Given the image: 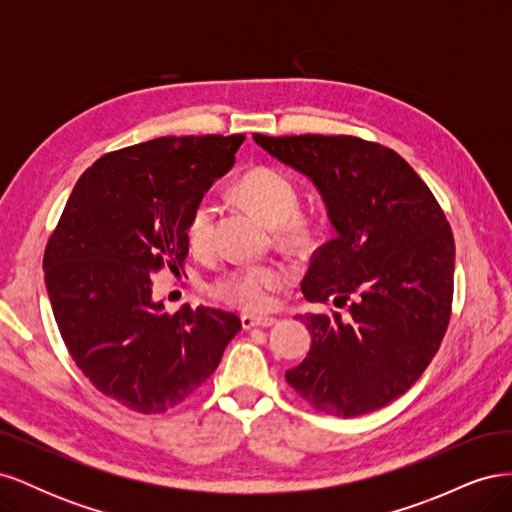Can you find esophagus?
Returning a JSON list of instances; mask_svg holds the SVG:
<instances>
[{"label":"esophagus","instance_id":"esophagus-1","mask_svg":"<svg viewBox=\"0 0 512 512\" xmlns=\"http://www.w3.org/2000/svg\"><path fill=\"white\" fill-rule=\"evenodd\" d=\"M277 320L271 316H250V314H243L241 316V327L243 329H254V327H273Z\"/></svg>","mask_w":512,"mask_h":512}]
</instances>
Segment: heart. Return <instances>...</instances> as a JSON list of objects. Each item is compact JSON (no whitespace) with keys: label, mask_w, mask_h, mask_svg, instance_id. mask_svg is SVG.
Instances as JSON below:
<instances>
[{"label":"heart","mask_w":512,"mask_h":512,"mask_svg":"<svg viewBox=\"0 0 512 512\" xmlns=\"http://www.w3.org/2000/svg\"><path fill=\"white\" fill-rule=\"evenodd\" d=\"M239 196L262 220L277 228L284 243L299 245L307 237V224L299 213V188L280 170L260 166L243 175L237 183ZM218 207L211 198H200L185 220V241L196 256H207L215 243ZM288 273L277 262H250L215 277L209 292L232 307L260 312L271 305V292L282 288Z\"/></svg>","instance_id":"1"}]
</instances>
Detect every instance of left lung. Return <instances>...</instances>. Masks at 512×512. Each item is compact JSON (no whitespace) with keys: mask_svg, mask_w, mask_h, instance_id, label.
<instances>
[{"mask_svg":"<svg viewBox=\"0 0 512 512\" xmlns=\"http://www.w3.org/2000/svg\"><path fill=\"white\" fill-rule=\"evenodd\" d=\"M254 141L318 188L335 237L301 282L307 301L348 307L297 316L312 333L286 382L333 416L384 408L423 376L451 320L455 239L436 196L393 149L356 136Z\"/></svg>","mask_w":512,"mask_h":512,"instance_id":"8db88e82","label":"left lung"}]
</instances>
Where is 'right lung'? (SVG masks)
Masks as SVG:
<instances>
[{
  "label": "right lung",
  "mask_w": 512,
  "mask_h": 512,
  "mask_svg": "<svg viewBox=\"0 0 512 512\" xmlns=\"http://www.w3.org/2000/svg\"><path fill=\"white\" fill-rule=\"evenodd\" d=\"M243 134L162 136L106 153L76 181L44 252L57 327L100 393L160 414L188 399L241 331L239 316L166 314L151 275L183 269L185 220L235 164Z\"/></svg>",
  "instance_id": "add662e5"
}]
</instances>
